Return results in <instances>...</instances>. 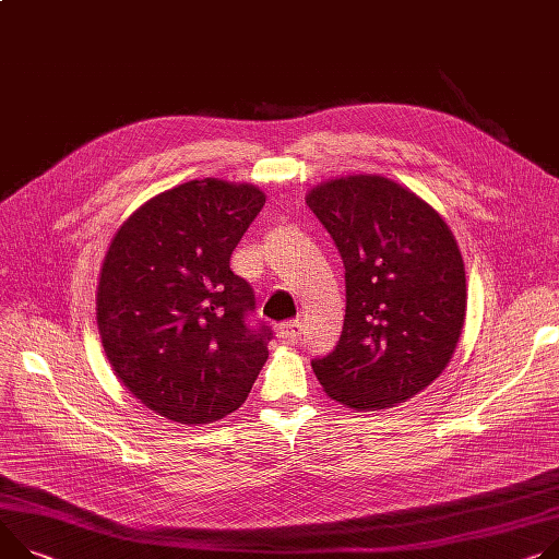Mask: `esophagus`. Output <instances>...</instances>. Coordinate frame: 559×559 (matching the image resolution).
Listing matches in <instances>:
<instances>
[{
  "label": "esophagus",
  "instance_id": "obj_1",
  "mask_svg": "<svg viewBox=\"0 0 559 559\" xmlns=\"http://www.w3.org/2000/svg\"><path fill=\"white\" fill-rule=\"evenodd\" d=\"M277 335H280L284 342H295L299 335H302V322L290 320V322L280 324V326H277Z\"/></svg>",
  "mask_w": 559,
  "mask_h": 559
}]
</instances>
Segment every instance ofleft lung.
<instances>
[{
	"label": "left lung",
	"mask_w": 559,
	"mask_h": 559,
	"mask_svg": "<svg viewBox=\"0 0 559 559\" xmlns=\"http://www.w3.org/2000/svg\"><path fill=\"white\" fill-rule=\"evenodd\" d=\"M345 264L347 313L329 356L311 360L324 392L352 409L394 407L448 367L465 320L454 235L407 188L345 177L307 197Z\"/></svg>",
	"instance_id": "obj_1"
}]
</instances>
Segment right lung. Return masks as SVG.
I'll return each mask as SVG.
<instances>
[{
    "instance_id": "obj_1",
    "label": "right lung",
    "mask_w": 559,
    "mask_h": 559,
    "mask_svg": "<svg viewBox=\"0 0 559 559\" xmlns=\"http://www.w3.org/2000/svg\"><path fill=\"white\" fill-rule=\"evenodd\" d=\"M264 192L188 181L141 205L100 271L98 329L116 376L177 423H212L248 399L273 331L254 320V290L230 254Z\"/></svg>"
}]
</instances>
